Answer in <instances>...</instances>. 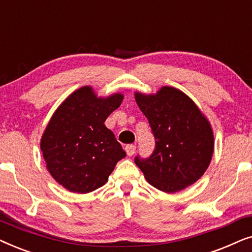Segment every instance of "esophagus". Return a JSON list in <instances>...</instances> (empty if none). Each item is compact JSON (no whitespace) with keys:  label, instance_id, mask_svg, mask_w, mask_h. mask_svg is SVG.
<instances>
[{"label":"esophagus","instance_id":"obj_1","mask_svg":"<svg viewBox=\"0 0 252 252\" xmlns=\"http://www.w3.org/2000/svg\"><path fill=\"white\" fill-rule=\"evenodd\" d=\"M135 150H136V146H134V144H127L125 147V151L128 156H133L134 153H135Z\"/></svg>","mask_w":252,"mask_h":252}]
</instances>
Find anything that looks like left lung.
Here are the masks:
<instances>
[{
	"mask_svg": "<svg viewBox=\"0 0 252 252\" xmlns=\"http://www.w3.org/2000/svg\"><path fill=\"white\" fill-rule=\"evenodd\" d=\"M155 136V150L135 164L148 182L165 192H177L204 174L213 155L211 125L185 93L161 87L155 95L135 93Z\"/></svg>",
	"mask_w": 252,
	"mask_h": 252,
	"instance_id": "obj_1",
	"label": "left lung"
}]
</instances>
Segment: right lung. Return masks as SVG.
Masks as SVG:
<instances>
[{
    "label": "right lung",
    "instance_id": "add662e5",
    "mask_svg": "<svg viewBox=\"0 0 252 252\" xmlns=\"http://www.w3.org/2000/svg\"><path fill=\"white\" fill-rule=\"evenodd\" d=\"M123 98L119 93L97 97L85 86L72 93L51 117L40 147L51 177L67 190L86 194L102 187L126 156L104 125Z\"/></svg>",
    "mask_w": 252,
    "mask_h": 252
}]
</instances>
